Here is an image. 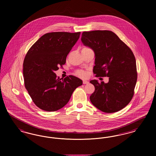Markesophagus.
<instances>
[{
    "instance_id": "1",
    "label": "esophagus",
    "mask_w": 156,
    "mask_h": 156,
    "mask_svg": "<svg viewBox=\"0 0 156 156\" xmlns=\"http://www.w3.org/2000/svg\"><path fill=\"white\" fill-rule=\"evenodd\" d=\"M83 84H88L89 83V81H88L87 80H83Z\"/></svg>"
}]
</instances>
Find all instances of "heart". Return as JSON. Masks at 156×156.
Segmentation results:
<instances>
[{
  "label": "heart",
  "instance_id": "obj_1",
  "mask_svg": "<svg viewBox=\"0 0 156 156\" xmlns=\"http://www.w3.org/2000/svg\"><path fill=\"white\" fill-rule=\"evenodd\" d=\"M77 74L78 75L80 76H81V77H85L86 76V73L84 71H78L77 73Z\"/></svg>",
  "mask_w": 156,
  "mask_h": 156
}]
</instances>
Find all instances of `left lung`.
Masks as SVG:
<instances>
[{
    "instance_id": "8db88e82",
    "label": "left lung",
    "mask_w": 156,
    "mask_h": 156,
    "mask_svg": "<svg viewBox=\"0 0 156 156\" xmlns=\"http://www.w3.org/2000/svg\"><path fill=\"white\" fill-rule=\"evenodd\" d=\"M82 43L95 53V76H108L109 82L91 80L95 87L90 101L105 113L124 108L133 96L137 82L136 62L133 53L118 36L108 30L83 31Z\"/></svg>"
}]
</instances>
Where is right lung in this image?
<instances>
[{
	"label": "right lung",
	"instance_id": "right-lung-1",
	"mask_svg": "<svg viewBox=\"0 0 156 156\" xmlns=\"http://www.w3.org/2000/svg\"><path fill=\"white\" fill-rule=\"evenodd\" d=\"M81 32L46 33L33 45L23 62L24 85L33 102L41 109L56 111L68 102L73 92L82 85L81 79L69 75L64 80L55 71L66 62L67 55Z\"/></svg>",
	"mask_w": 156,
	"mask_h": 156
}]
</instances>
